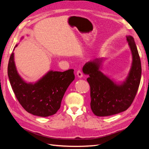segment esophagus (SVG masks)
Returning a JSON list of instances; mask_svg holds the SVG:
<instances>
[{"label":"esophagus","mask_w":149,"mask_h":149,"mask_svg":"<svg viewBox=\"0 0 149 149\" xmlns=\"http://www.w3.org/2000/svg\"><path fill=\"white\" fill-rule=\"evenodd\" d=\"M76 75H77L78 77L79 78H81L83 76V74L82 73V72L80 70L77 71V72H76Z\"/></svg>","instance_id":"esophagus-1"}]
</instances>
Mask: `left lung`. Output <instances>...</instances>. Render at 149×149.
Segmentation results:
<instances>
[{
    "label": "left lung",
    "mask_w": 149,
    "mask_h": 149,
    "mask_svg": "<svg viewBox=\"0 0 149 149\" xmlns=\"http://www.w3.org/2000/svg\"><path fill=\"white\" fill-rule=\"evenodd\" d=\"M132 53V62L124 81L116 82L101 71L104 58H96L86 63L83 71L89 75L91 110L97 116L105 117L125 111L131 105L141 79V63L134 38L126 36Z\"/></svg>",
    "instance_id": "left-lung-1"
}]
</instances>
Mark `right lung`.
Instances as JSON below:
<instances>
[{
  "label": "right lung",
  "mask_w": 149,
  "mask_h": 149,
  "mask_svg": "<svg viewBox=\"0 0 149 149\" xmlns=\"http://www.w3.org/2000/svg\"><path fill=\"white\" fill-rule=\"evenodd\" d=\"M8 76L22 106L29 113L40 117L56 113L67 88L74 79V70L71 69L63 72L49 71L35 83L26 82L18 73L13 52L8 61Z\"/></svg>",
  "instance_id": "obj_1"
}]
</instances>
